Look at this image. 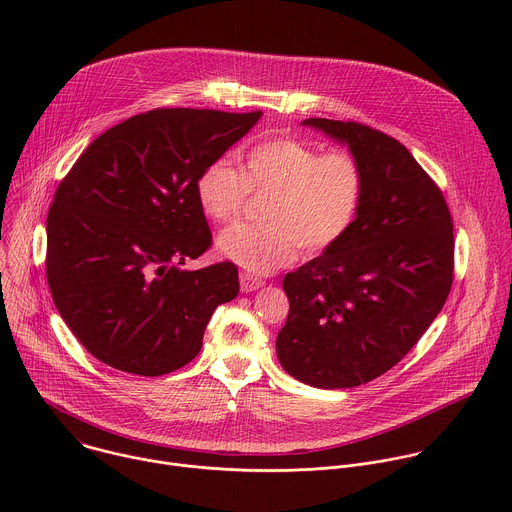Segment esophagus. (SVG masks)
Segmentation results:
<instances>
[{
  "instance_id": "obj_1",
  "label": "esophagus",
  "mask_w": 512,
  "mask_h": 512,
  "mask_svg": "<svg viewBox=\"0 0 512 512\" xmlns=\"http://www.w3.org/2000/svg\"><path fill=\"white\" fill-rule=\"evenodd\" d=\"M239 279H241V291H245V294H249V291H255V289H259V287H263V279L261 277H255V275H251V273H241L239 275Z\"/></svg>"
}]
</instances>
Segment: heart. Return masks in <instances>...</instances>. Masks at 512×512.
Returning a JSON list of instances; mask_svg holds the SVG:
<instances>
[{
    "mask_svg": "<svg viewBox=\"0 0 512 512\" xmlns=\"http://www.w3.org/2000/svg\"><path fill=\"white\" fill-rule=\"evenodd\" d=\"M196 200L216 223H233L251 194L269 196L263 227H231L216 239L218 253L253 273H271L294 261L300 247L320 255L354 229L367 176L358 158L344 150L281 135L247 152L243 172L225 160L206 164L196 178Z\"/></svg>",
    "mask_w": 512,
    "mask_h": 512,
    "instance_id": "heart-1",
    "label": "heart"
}]
</instances>
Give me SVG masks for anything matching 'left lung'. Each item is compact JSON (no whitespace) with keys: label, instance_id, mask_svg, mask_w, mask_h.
Returning a JSON list of instances; mask_svg holds the SVG:
<instances>
[{"label":"left lung","instance_id":"8db88e82","mask_svg":"<svg viewBox=\"0 0 512 512\" xmlns=\"http://www.w3.org/2000/svg\"><path fill=\"white\" fill-rule=\"evenodd\" d=\"M304 125L348 143L367 192L346 239L283 277L289 314L275 348L294 379L348 389L393 369L442 312L454 223L442 190L391 135L322 117Z\"/></svg>","mask_w":512,"mask_h":512}]
</instances>
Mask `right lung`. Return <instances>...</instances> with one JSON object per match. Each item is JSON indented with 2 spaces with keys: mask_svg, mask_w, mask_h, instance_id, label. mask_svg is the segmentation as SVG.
<instances>
[{
  "mask_svg": "<svg viewBox=\"0 0 512 512\" xmlns=\"http://www.w3.org/2000/svg\"><path fill=\"white\" fill-rule=\"evenodd\" d=\"M261 111L152 109L101 133L56 188L46 279L56 310L109 367L160 377L202 346L212 312L237 298L231 261L180 269L212 245L196 200L200 170Z\"/></svg>",
  "mask_w": 512,
  "mask_h": 512,
  "instance_id": "obj_1",
  "label": "right lung"
}]
</instances>
